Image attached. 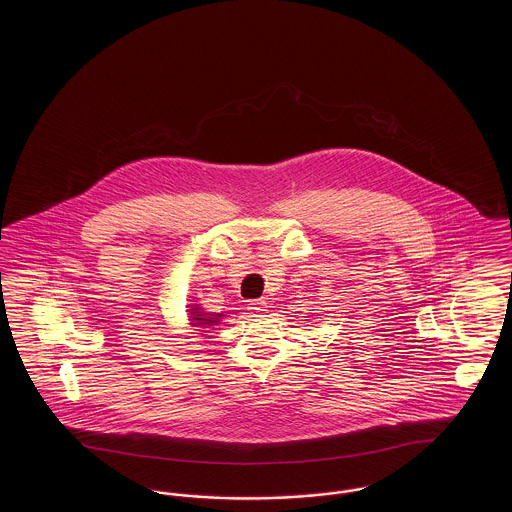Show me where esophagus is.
Returning <instances> with one entry per match:
<instances>
[{
    "instance_id": "esophagus-1",
    "label": "esophagus",
    "mask_w": 512,
    "mask_h": 512,
    "mask_svg": "<svg viewBox=\"0 0 512 512\" xmlns=\"http://www.w3.org/2000/svg\"><path fill=\"white\" fill-rule=\"evenodd\" d=\"M249 311L255 315V317H265L268 311L267 301L265 299H255L249 303Z\"/></svg>"
}]
</instances>
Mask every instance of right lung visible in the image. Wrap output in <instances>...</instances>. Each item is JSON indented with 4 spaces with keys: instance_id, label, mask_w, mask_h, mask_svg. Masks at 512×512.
<instances>
[{
    "instance_id": "1",
    "label": "right lung",
    "mask_w": 512,
    "mask_h": 512,
    "mask_svg": "<svg viewBox=\"0 0 512 512\" xmlns=\"http://www.w3.org/2000/svg\"><path fill=\"white\" fill-rule=\"evenodd\" d=\"M224 317L222 313H209L205 309L199 307V303H190L188 305V324L192 326V330L205 332L207 328H215L220 324V318Z\"/></svg>"
}]
</instances>
